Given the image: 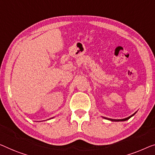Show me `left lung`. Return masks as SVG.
I'll return each mask as SVG.
<instances>
[{
  "label": "left lung",
  "instance_id": "8db88e82",
  "mask_svg": "<svg viewBox=\"0 0 155 155\" xmlns=\"http://www.w3.org/2000/svg\"><path fill=\"white\" fill-rule=\"evenodd\" d=\"M137 113V112H136ZM136 113H134V114H132L131 115H130V116H129L128 117H126V118H124V119H118V120H116V119H111V118H108V117H103L104 118V119H107V120H110V121H115V122H120V121H126L127 120H129L130 117H131L132 116H134L136 114Z\"/></svg>",
  "mask_w": 155,
  "mask_h": 155
}]
</instances>
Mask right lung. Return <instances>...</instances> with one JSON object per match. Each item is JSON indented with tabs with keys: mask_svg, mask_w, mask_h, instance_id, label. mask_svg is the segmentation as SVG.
Here are the masks:
<instances>
[{
	"mask_svg": "<svg viewBox=\"0 0 155 155\" xmlns=\"http://www.w3.org/2000/svg\"><path fill=\"white\" fill-rule=\"evenodd\" d=\"M51 118H53V117H51Z\"/></svg>",
	"mask_w": 155,
	"mask_h": 155,
	"instance_id": "add662e5",
	"label": "right lung"
}]
</instances>
